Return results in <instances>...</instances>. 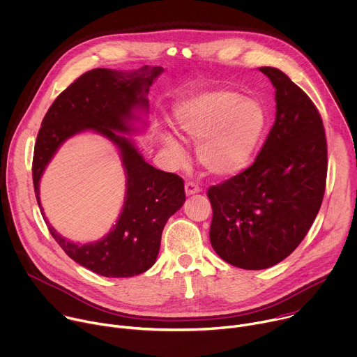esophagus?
Instances as JSON below:
<instances>
[{
    "mask_svg": "<svg viewBox=\"0 0 357 357\" xmlns=\"http://www.w3.org/2000/svg\"><path fill=\"white\" fill-rule=\"evenodd\" d=\"M184 188H185V194L187 195H192V194H197V192L201 191V187L197 183H194V181H187Z\"/></svg>",
    "mask_w": 357,
    "mask_h": 357,
    "instance_id": "34e87169",
    "label": "esophagus"
}]
</instances>
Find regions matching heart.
I'll list each match as a JSON object with an SVG mask.
<instances>
[{"label":"heart","mask_w":357,"mask_h":357,"mask_svg":"<svg viewBox=\"0 0 357 357\" xmlns=\"http://www.w3.org/2000/svg\"><path fill=\"white\" fill-rule=\"evenodd\" d=\"M176 130L197 145L198 162L212 174L231 176L252 160L266 126L263 107L231 91L205 93L177 105ZM165 146L180 156L177 140L165 133Z\"/></svg>","instance_id":"heart-1"}]
</instances>
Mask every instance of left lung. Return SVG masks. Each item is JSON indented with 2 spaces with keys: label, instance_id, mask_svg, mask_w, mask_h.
I'll return each instance as SVG.
<instances>
[{
  "label": "left lung",
  "instance_id": "obj_1",
  "mask_svg": "<svg viewBox=\"0 0 357 357\" xmlns=\"http://www.w3.org/2000/svg\"><path fill=\"white\" fill-rule=\"evenodd\" d=\"M275 89V121L256 160L208 188L211 245L245 270L271 267L308 234L326 185L328 148L319 111L287 75L260 67Z\"/></svg>",
  "mask_w": 357,
  "mask_h": 357
}]
</instances>
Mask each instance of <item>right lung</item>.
<instances>
[{
  "label": "right lung",
  "mask_w": 357,
  "mask_h": 357,
  "mask_svg": "<svg viewBox=\"0 0 357 357\" xmlns=\"http://www.w3.org/2000/svg\"><path fill=\"white\" fill-rule=\"evenodd\" d=\"M162 71L158 66L129 73L109 68L87 71L53 101L36 137L32 177L39 206L42 173L67 137L91 129L109 137L121 151L128 188L118 222L107 236L86 245L68 242L45 218L50 235L70 259L104 277H132L151 268L167 220L185 201L180 176L146 163L132 142L115 132L132 130L133 109L148 108L146 94Z\"/></svg>",
  "instance_id": "obj_1"
}]
</instances>
